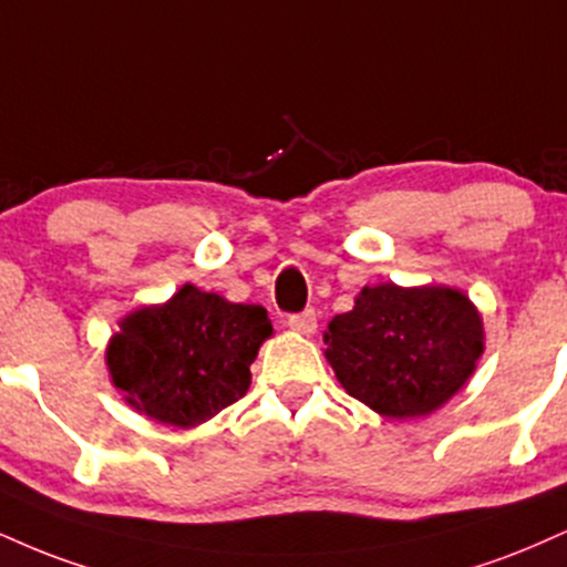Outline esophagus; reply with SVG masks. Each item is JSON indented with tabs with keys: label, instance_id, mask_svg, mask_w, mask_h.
I'll use <instances>...</instances> for the list:
<instances>
[{
	"label": "esophagus",
	"instance_id": "1",
	"mask_svg": "<svg viewBox=\"0 0 567 567\" xmlns=\"http://www.w3.org/2000/svg\"><path fill=\"white\" fill-rule=\"evenodd\" d=\"M288 324H290V330L301 332V336H313V332H317V313H313L311 309L301 311V313H292V317H288Z\"/></svg>",
	"mask_w": 567,
	"mask_h": 567
}]
</instances>
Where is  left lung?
Returning a JSON list of instances; mask_svg holds the SVG:
<instances>
[{
    "instance_id": "obj_1",
    "label": "left lung",
    "mask_w": 567,
    "mask_h": 567,
    "mask_svg": "<svg viewBox=\"0 0 567 567\" xmlns=\"http://www.w3.org/2000/svg\"><path fill=\"white\" fill-rule=\"evenodd\" d=\"M324 357L346 393L383 417L431 414L467 383L483 353L473 301L446 285L364 288L324 332Z\"/></svg>"
}]
</instances>
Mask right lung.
<instances>
[{"instance_id": "right-lung-1", "label": "right lung", "mask_w": 567, "mask_h": 567, "mask_svg": "<svg viewBox=\"0 0 567 567\" xmlns=\"http://www.w3.org/2000/svg\"><path fill=\"white\" fill-rule=\"evenodd\" d=\"M105 361L126 404L150 420L195 427L243 399L250 364L271 336L264 306L182 285L161 306L121 319Z\"/></svg>"}]
</instances>
